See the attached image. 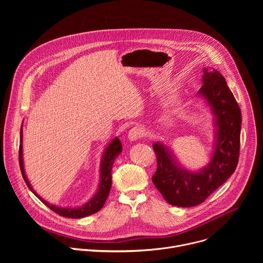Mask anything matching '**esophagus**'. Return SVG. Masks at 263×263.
Segmentation results:
<instances>
[{
	"label": "esophagus",
	"instance_id": "obj_1",
	"mask_svg": "<svg viewBox=\"0 0 263 263\" xmlns=\"http://www.w3.org/2000/svg\"><path fill=\"white\" fill-rule=\"evenodd\" d=\"M144 135V131L142 128L140 127H133L129 133H128V138L131 140V141H134V140H137L139 138H141L142 136Z\"/></svg>",
	"mask_w": 263,
	"mask_h": 263
}]
</instances>
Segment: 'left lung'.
Masks as SVG:
<instances>
[{"instance_id":"8db88e82","label":"left lung","mask_w":263,"mask_h":263,"mask_svg":"<svg viewBox=\"0 0 263 263\" xmlns=\"http://www.w3.org/2000/svg\"><path fill=\"white\" fill-rule=\"evenodd\" d=\"M203 85L198 95L207 100L215 117V147L207 166L190 172L177 164L168 147L155 142L157 170L152 180L165 201L178 207L203 203L234 173L239 157L241 111L226 80L214 69L204 68Z\"/></svg>"}]
</instances>
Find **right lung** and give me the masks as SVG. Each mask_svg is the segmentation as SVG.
I'll use <instances>...</instances> for the list:
<instances>
[{
	"label": "right lung",
	"mask_w": 263,
	"mask_h": 263,
	"mask_svg": "<svg viewBox=\"0 0 263 263\" xmlns=\"http://www.w3.org/2000/svg\"><path fill=\"white\" fill-rule=\"evenodd\" d=\"M20 142L21 143H20V151H18V160H20V167H21L23 178H24L27 186L29 187V190L37 198H39L46 206H48L51 210H53L57 214H59L61 216H65V217H70V218L85 217V216L93 214V213L98 212L100 209H102V207L104 206V204H105V202L108 198L110 190H111L112 165H114V162H115L117 156H119L120 153L122 152V143H121V141L118 137H116L114 140H112L109 143V145L107 146L106 151L104 153V156L102 158L101 168H100L101 180H100V184H99V189H98L97 194L85 205H83L81 207H78V208H62V207L52 205V204L48 203L47 201H45L43 198H41L39 195H37L34 192L30 182L28 181V179L26 177L25 170H24L23 145H22V143H23V126L21 127V140H20Z\"/></svg>",
	"instance_id": "right-lung-1"
}]
</instances>
